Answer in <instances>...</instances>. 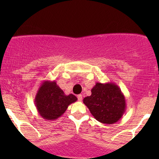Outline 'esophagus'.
I'll use <instances>...</instances> for the list:
<instances>
[{"label": "esophagus", "mask_w": 159, "mask_h": 159, "mask_svg": "<svg viewBox=\"0 0 159 159\" xmlns=\"http://www.w3.org/2000/svg\"><path fill=\"white\" fill-rule=\"evenodd\" d=\"M77 98L79 101H82V95H77Z\"/></svg>", "instance_id": "obj_1"}]
</instances>
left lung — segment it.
Masks as SVG:
<instances>
[{"label": "left lung", "mask_w": 159, "mask_h": 159, "mask_svg": "<svg viewBox=\"0 0 159 159\" xmlns=\"http://www.w3.org/2000/svg\"><path fill=\"white\" fill-rule=\"evenodd\" d=\"M83 103L96 120L108 125L117 122L127 108L125 95L114 82H96L91 95L84 98Z\"/></svg>", "instance_id": "1"}]
</instances>
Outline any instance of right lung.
I'll use <instances>...</instances> for the list:
<instances>
[{"label": "right lung", "mask_w": 159, "mask_h": 159, "mask_svg": "<svg viewBox=\"0 0 159 159\" xmlns=\"http://www.w3.org/2000/svg\"><path fill=\"white\" fill-rule=\"evenodd\" d=\"M77 101L73 94H65L56 81L45 80L37 92L34 104L42 118L53 121L61 116L68 106Z\"/></svg>", "instance_id": "obj_1"}]
</instances>
